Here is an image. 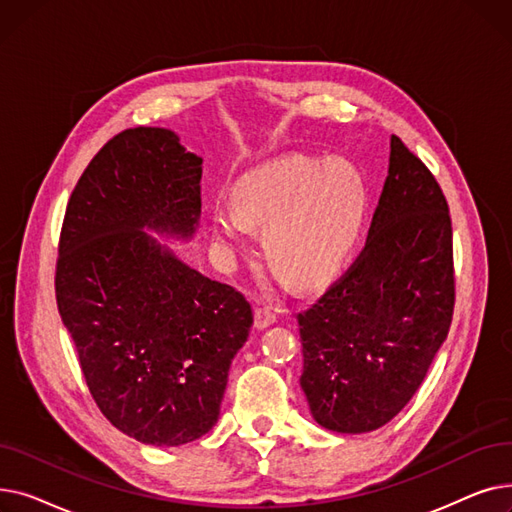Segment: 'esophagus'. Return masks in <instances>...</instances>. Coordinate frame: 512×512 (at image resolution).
Instances as JSON below:
<instances>
[{"label":"esophagus","instance_id":"esophagus-1","mask_svg":"<svg viewBox=\"0 0 512 512\" xmlns=\"http://www.w3.org/2000/svg\"><path fill=\"white\" fill-rule=\"evenodd\" d=\"M274 321H276V309L272 305H263V307L257 309V313H255V326H257V330L270 328Z\"/></svg>","mask_w":512,"mask_h":512}]
</instances>
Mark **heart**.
<instances>
[{"instance_id":"obj_1","label":"heart","mask_w":512,"mask_h":512,"mask_svg":"<svg viewBox=\"0 0 512 512\" xmlns=\"http://www.w3.org/2000/svg\"><path fill=\"white\" fill-rule=\"evenodd\" d=\"M367 184L353 161L286 155L242 174L232 203L213 201L209 224L226 251L247 245L251 224L263 228L265 253L299 284L328 278L357 245L367 215Z\"/></svg>"}]
</instances>
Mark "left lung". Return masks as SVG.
Returning a JSON list of instances; mask_svg holds the SVG:
<instances>
[{
  "mask_svg": "<svg viewBox=\"0 0 512 512\" xmlns=\"http://www.w3.org/2000/svg\"><path fill=\"white\" fill-rule=\"evenodd\" d=\"M454 307L452 226L436 178L398 137L365 249L297 315L301 388L313 419L338 434L373 432L419 390Z\"/></svg>",
  "mask_w": 512,
  "mask_h": 512,
  "instance_id": "8db88e82",
  "label": "left lung"
}]
</instances>
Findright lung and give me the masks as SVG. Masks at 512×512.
Returning a JSON list of instances; mask_svg holds the SVG:
<instances>
[{
	"label": "right lung",
	"mask_w": 512,
	"mask_h": 512,
	"mask_svg": "<svg viewBox=\"0 0 512 512\" xmlns=\"http://www.w3.org/2000/svg\"><path fill=\"white\" fill-rule=\"evenodd\" d=\"M203 159L168 128H128L91 159L66 207L58 311L101 413L126 436L180 446L220 419L253 309L151 232L191 240Z\"/></svg>",
	"instance_id": "add662e5"
}]
</instances>
